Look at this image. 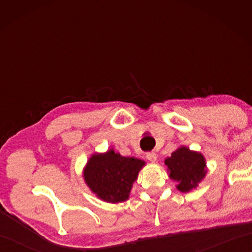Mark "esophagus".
<instances>
[{
  "instance_id": "1",
  "label": "esophagus",
  "mask_w": 252,
  "mask_h": 252,
  "mask_svg": "<svg viewBox=\"0 0 252 252\" xmlns=\"http://www.w3.org/2000/svg\"><path fill=\"white\" fill-rule=\"evenodd\" d=\"M146 157H147V159L149 161H151V162H156L157 161V155H156L155 152H148L147 155H146Z\"/></svg>"
}]
</instances>
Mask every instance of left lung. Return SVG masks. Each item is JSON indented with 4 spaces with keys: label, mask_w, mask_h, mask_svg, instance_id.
Here are the masks:
<instances>
[{
    "label": "left lung",
    "mask_w": 252,
    "mask_h": 252,
    "mask_svg": "<svg viewBox=\"0 0 252 252\" xmlns=\"http://www.w3.org/2000/svg\"><path fill=\"white\" fill-rule=\"evenodd\" d=\"M164 163L168 167L170 179L178 183L177 189L181 192H189L197 188L207 173L203 155L191 151L187 147L178 148L171 157L164 160Z\"/></svg>",
    "instance_id": "obj_1"
}]
</instances>
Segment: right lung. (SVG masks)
<instances>
[{
	"mask_svg": "<svg viewBox=\"0 0 252 252\" xmlns=\"http://www.w3.org/2000/svg\"><path fill=\"white\" fill-rule=\"evenodd\" d=\"M146 162L133 157H122L113 149L94 153L83 170L87 186L97 198L118 203L129 199L132 185Z\"/></svg>",
	"mask_w": 252,
	"mask_h": 252,
	"instance_id": "add662e5",
	"label": "right lung"
}]
</instances>
